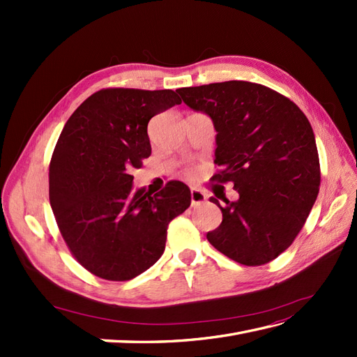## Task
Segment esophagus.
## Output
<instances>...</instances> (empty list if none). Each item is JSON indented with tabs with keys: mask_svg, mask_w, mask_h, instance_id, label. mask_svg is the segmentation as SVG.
<instances>
[{
	"mask_svg": "<svg viewBox=\"0 0 357 357\" xmlns=\"http://www.w3.org/2000/svg\"><path fill=\"white\" fill-rule=\"evenodd\" d=\"M190 198H192V206H201V204L206 201V193L199 190V188L193 187L190 190Z\"/></svg>",
	"mask_w": 357,
	"mask_h": 357,
	"instance_id": "obj_1",
	"label": "esophagus"
}]
</instances>
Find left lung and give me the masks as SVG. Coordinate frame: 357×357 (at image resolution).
<instances>
[{
	"label": "left lung",
	"instance_id": "obj_1",
	"mask_svg": "<svg viewBox=\"0 0 357 357\" xmlns=\"http://www.w3.org/2000/svg\"><path fill=\"white\" fill-rule=\"evenodd\" d=\"M216 130L213 181L231 183L238 201L221 206L222 222L207 233L219 252L262 265L291 245L319 193L321 167L313 128L293 101L262 84L225 81L178 90ZM224 188L222 185H215Z\"/></svg>",
	"mask_w": 357,
	"mask_h": 357
}]
</instances>
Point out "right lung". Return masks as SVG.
<instances>
[{
  "instance_id": "1",
  "label": "right lung",
  "mask_w": 357,
  "mask_h": 357,
  "mask_svg": "<svg viewBox=\"0 0 357 357\" xmlns=\"http://www.w3.org/2000/svg\"><path fill=\"white\" fill-rule=\"evenodd\" d=\"M181 104L173 90L104 89L67 121L53 150L49 198L77 261L107 280H128L153 265L167 227L190 207V188L170 181L151 196L133 192L130 172L151 153L149 121Z\"/></svg>"
}]
</instances>
